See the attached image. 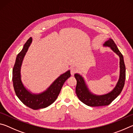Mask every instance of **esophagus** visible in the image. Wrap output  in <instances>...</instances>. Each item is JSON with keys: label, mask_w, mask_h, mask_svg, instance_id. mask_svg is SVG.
Listing matches in <instances>:
<instances>
[{"label": "esophagus", "mask_w": 133, "mask_h": 133, "mask_svg": "<svg viewBox=\"0 0 133 133\" xmlns=\"http://www.w3.org/2000/svg\"><path fill=\"white\" fill-rule=\"evenodd\" d=\"M77 70L76 68V67H72L70 68V73H71V75L72 76L75 75V74L77 73Z\"/></svg>", "instance_id": "1"}]
</instances>
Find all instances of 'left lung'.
Instances as JSON below:
<instances>
[{
  "mask_svg": "<svg viewBox=\"0 0 133 133\" xmlns=\"http://www.w3.org/2000/svg\"><path fill=\"white\" fill-rule=\"evenodd\" d=\"M104 46L110 47V48L117 55H118L120 57V77H119V80L117 83L115 88L110 93L105 94V95L96 96L90 92L82 76L78 74H75V77L77 80L76 93L81 102L89 106L98 107L109 105L121 93L124 85L125 79V66L122 54L119 51L115 43L111 39H109V40L105 42Z\"/></svg>",
  "mask_w": 133,
  "mask_h": 133,
  "instance_id": "left-lung-1",
  "label": "left lung"
}]
</instances>
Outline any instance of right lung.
<instances>
[{
  "instance_id": "add662e5",
  "label": "right lung",
  "mask_w": 133,
  "mask_h": 133,
  "mask_svg": "<svg viewBox=\"0 0 133 133\" xmlns=\"http://www.w3.org/2000/svg\"><path fill=\"white\" fill-rule=\"evenodd\" d=\"M32 39L30 37L24 44L22 50L18 54L13 69L12 80L15 93L19 100L26 106L33 110L43 109L55 102L64 82L70 77V70L58 77L49 88L39 94H31L23 86L21 81V68L23 58L28 50Z\"/></svg>"
}]
</instances>
